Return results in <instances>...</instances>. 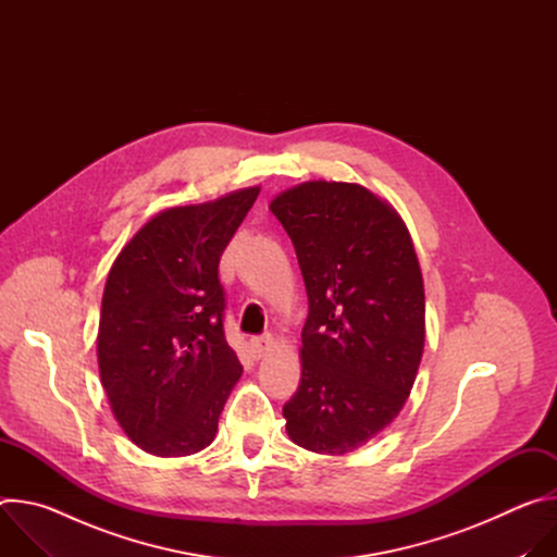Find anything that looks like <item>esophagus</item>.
I'll use <instances>...</instances> for the list:
<instances>
[{
    "instance_id": "1",
    "label": "esophagus",
    "mask_w": 557,
    "mask_h": 557,
    "mask_svg": "<svg viewBox=\"0 0 557 557\" xmlns=\"http://www.w3.org/2000/svg\"><path fill=\"white\" fill-rule=\"evenodd\" d=\"M271 348H273V337H271V335H260V337H253V339H251V350H253V355H256L258 359L264 357Z\"/></svg>"
}]
</instances>
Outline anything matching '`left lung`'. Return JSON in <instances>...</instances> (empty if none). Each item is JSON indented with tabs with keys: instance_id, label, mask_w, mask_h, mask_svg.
<instances>
[{
	"instance_id": "8db88e82",
	"label": "left lung",
	"mask_w": 557,
	"mask_h": 557,
	"mask_svg": "<svg viewBox=\"0 0 557 557\" xmlns=\"http://www.w3.org/2000/svg\"><path fill=\"white\" fill-rule=\"evenodd\" d=\"M271 211L308 295L286 432L304 449L348 454L399 417L414 385L425 344L421 267L404 220L361 185L304 183Z\"/></svg>"
}]
</instances>
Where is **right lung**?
<instances>
[{"mask_svg":"<svg viewBox=\"0 0 557 557\" xmlns=\"http://www.w3.org/2000/svg\"><path fill=\"white\" fill-rule=\"evenodd\" d=\"M260 187L151 218L110 269L99 370L125 434L153 456H189L218 432L243 366L224 337L220 256Z\"/></svg>","mask_w":557,"mask_h":557,"instance_id":"obj_1","label":"right lung"}]
</instances>
